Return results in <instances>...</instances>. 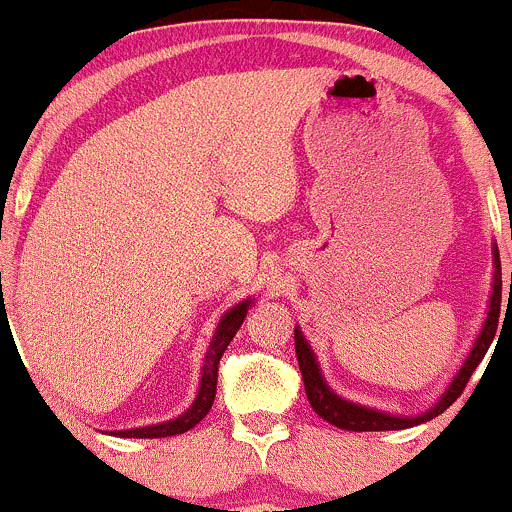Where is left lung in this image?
Wrapping results in <instances>:
<instances>
[{"label":"left lung","mask_w":512,"mask_h":512,"mask_svg":"<svg viewBox=\"0 0 512 512\" xmlns=\"http://www.w3.org/2000/svg\"><path fill=\"white\" fill-rule=\"evenodd\" d=\"M500 290H503V280H500V256H498V246L493 244V293H491V302H488L486 322H483L476 344L471 346L469 356H466L464 366L459 368L454 381L449 383V388L444 390L442 395H439L437 403H434L427 412H420V415H390V412L373 410V408H366V405L339 398V395L327 386V381H324L320 364H317L315 359V351L310 349L307 339L302 337L300 329L295 327V354H298L302 383H305V393H307V400H310L312 410H315L322 420H327L329 425L339 427V430H349V432L408 430V427H415L420 425V422H427L432 420V417L442 415V412L447 410L461 393H464L471 373H474L476 366L481 364L488 346H491L493 337H496L498 317H500ZM510 295H512V273H510Z\"/></svg>","instance_id":"8db88e82"}]
</instances>
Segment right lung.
<instances>
[{
  "mask_svg": "<svg viewBox=\"0 0 512 512\" xmlns=\"http://www.w3.org/2000/svg\"><path fill=\"white\" fill-rule=\"evenodd\" d=\"M251 305H254L251 300L239 302V305H234L232 310H229L227 315L219 320L217 332H214L210 349H207V354H205V364H202V376H200V388H197V398H195V403H192L190 408L183 412V415H178L175 420L161 422V425L134 427V430H117L112 434H117V437L156 439V437H173V434H183V432L192 430V427H195L197 422H200L202 417H205L212 408L214 393H217L219 359H222V354L227 351V346L234 339V334L239 332L241 322H244L246 312H249Z\"/></svg>",
  "mask_w": 512,
  "mask_h": 512,
  "instance_id": "right-lung-1",
  "label": "right lung"
}]
</instances>
